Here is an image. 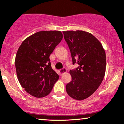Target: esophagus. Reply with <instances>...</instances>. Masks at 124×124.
Listing matches in <instances>:
<instances>
[{"label":"esophagus","instance_id":"obj_1","mask_svg":"<svg viewBox=\"0 0 124 124\" xmlns=\"http://www.w3.org/2000/svg\"><path fill=\"white\" fill-rule=\"evenodd\" d=\"M67 72V69L66 68H63V69H61L59 70V72L61 73H66Z\"/></svg>","mask_w":124,"mask_h":124}]
</instances>
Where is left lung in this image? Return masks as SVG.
<instances>
[{"label":"left lung","instance_id":"left-lung-1","mask_svg":"<svg viewBox=\"0 0 124 124\" xmlns=\"http://www.w3.org/2000/svg\"><path fill=\"white\" fill-rule=\"evenodd\" d=\"M63 33L73 65H79L69 71L72 81L66 85V92L73 99L83 100L94 93L103 80L106 52L102 44L92 34L80 30L63 31Z\"/></svg>","mask_w":124,"mask_h":124}]
</instances>
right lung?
I'll return each mask as SVG.
<instances>
[{
	"label": "right lung",
	"instance_id": "right-lung-1",
	"mask_svg": "<svg viewBox=\"0 0 124 124\" xmlns=\"http://www.w3.org/2000/svg\"><path fill=\"white\" fill-rule=\"evenodd\" d=\"M62 38L59 31H39L24 39L18 49L17 76L22 87L31 96H47L59 79L51 68L49 56Z\"/></svg>",
	"mask_w": 124,
	"mask_h": 124
}]
</instances>
